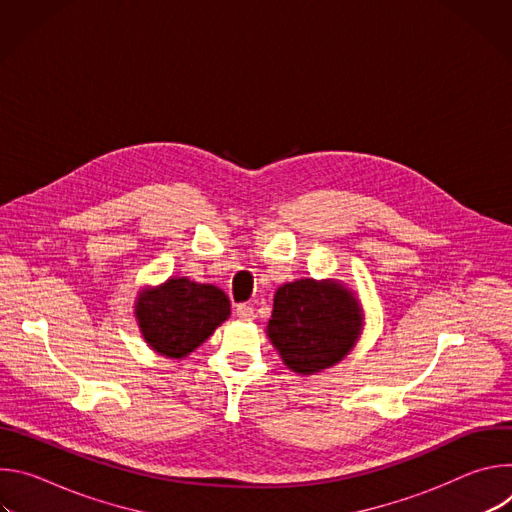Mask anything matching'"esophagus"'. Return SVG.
Returning a JSON list of instances; mask_svg holds the SVG:
<instances>
[{
    "instance_id": "1",
    "label": "esophagus",
    "mask_w": 512,
    "mask_h": 512,
    "mask_svg": "<svg viewBox=\"0 0 512 512\" xmlns=\"http://www.w3.org/2000/svg\"><path fill=\"white\" fill-rule=\"evenodd\" d=\"M235 314H237V318H241V320H253V318H255V310H253L251 304H239L237 310H235Z\"/></svg>"
}]
</instances>
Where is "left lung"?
Instances as JSON below:
<instances>
[{"mask_svg": "<svg viewBox=\"0 0 512 512\" xmlns=\"http://www.w3.org/2000/svg\"><path fill=\"white\" fill-rule=\"evenodd\" d=\"M360 320L358 302L340 283L300 279L275 291L267 334L291 371L312 375L342 360Z\"/></svg>", "mask_w": 512, "mask_h": 512, "instance_id": "1", "label": "left lung"}]
</instances>
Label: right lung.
Returning a JSON list of instances; mask_svg holds the SVG:
<instances>
[{
  "mask_svg": "<svg viewBox=\"0 0 512 512\" xmlns=\"http://www.w3.org/2000/svg\"><path fill=\"white\" fill-rule=\"evenodd\" d=\"M229 314L231 302L223 289L186 277L143 291L135 306L145 342L168 358L190 354Z\"/></svg>",
  "mask_w": 512,
  "mask_h": 512,
  "instance_id": "right-lung-1",
  "label": "right lung"
}]
</instances>
